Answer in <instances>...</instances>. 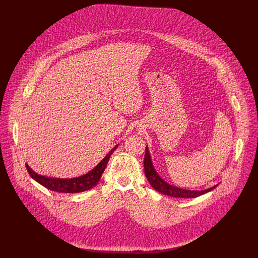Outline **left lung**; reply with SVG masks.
<instances>
[{
	"mask_svg": "<svg viewBox=\"0 0 258 258\" xmlns=\"http://www.w3.org/2000/svg\"><path fill=\"white\" fill-rule=\"evenodd\" d=\"M144 169L146 173L147 179L149 180L150 185L159 193H162L164 195L170 196V197H175V198H196L198 196H201L203 194H206L213 189H215L218 183L211 188H208L206 190H187V189H182L178 188L175 186L170 185V183L166 182L155 170L151 155L148 149V146H146V153H145V159H144Z\"/></svg>",
	"mask_w": 258,
	"mask_h": 258,
	"instance_id": "obj_1",
	"label": "left lung"
}]
</instances>
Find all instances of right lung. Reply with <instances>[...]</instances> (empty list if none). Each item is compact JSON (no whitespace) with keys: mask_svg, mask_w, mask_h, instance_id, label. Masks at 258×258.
I'll return each instance as SVG.
<instances>
[{"mask_svg":"<svg viewBox=\"0 0 258 258\" xmlns=\"http://www.w3.org/2000/svg\"><path fill=\"white\" fill-rule=\"evenodd\" d=\"M117 147L118 145H116L113 149H111V151H110L91 171L81 176L72 178H60L43 175L32 170V168H30L27 163H25V165L30 176L35 181L41 183L45 188L60 193H81L84 191H88L97 185L106 168L110 156L112 155V153Z\"/></svg>","mask_w":258,"mask_h":258,"instance_id":"add662e5","label":"right lung"}]
</instances>
